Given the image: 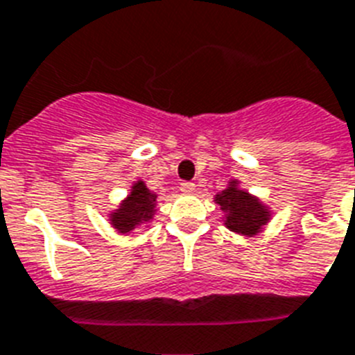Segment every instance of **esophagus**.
<instances>
[{
  "label": "esophagus",
  "mask_w": 355,
  "mask_h": 355,
  "mask_svg": "<svg viewBox=\"0 0 355 355\" xmlns=\"http://www.w3.org/2000/svg\"><path fill=\"white\" fill-rule=\"evenodd\" d=\"M180 191L186 193V195H191L196 191V186L193 182H182L180 184Z\"/></svg>",
  "instance_id": "esophagus-1"
}]
</instances>
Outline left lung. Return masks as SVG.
I'll return each instance as SVG.
<instances>
[{
    "instance_id": "left-lung-1",
    "label": "left lung",
    "mask_w": 355,
    "mask_h": 355,
    "mask_svg": "<svg viewBox=\"0 0 355 355\" xmlns=\"http://www.w3.org/2000/svg\"><path fill=\"white\" fill-rule=\"evenodd\" d=\"M214 204L223 211V223L229 231L242 236H256L269 223L270 209L258 196L240 187V180H229L227 187L214 196Z\"/></svg>"
}]
</instances>
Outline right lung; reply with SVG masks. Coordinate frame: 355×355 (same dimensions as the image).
I'll return each instance as SVG.
<instances>
[{
    "label": "right lung",
    "mask_w": 355,
    "mask_h": 355,
    "mask_svg": "<svg viewBox=\"0 0 355 355\" xmlns=\"http://www.w3.org/2000/svg\"><path fill=\"white\" fill-rule=\"evenodd\" d=\"M155 213H157V193L151 191L144 180H137L130 189V195L119 204L117 209L110 213L108 218L117 233L130 234L133 229L148 225L153 220Z\"/></svg>",
    "instance_id": "1"
}]
</instances>
